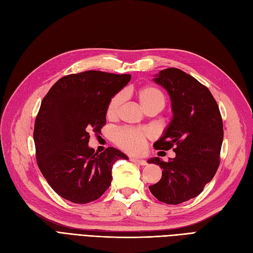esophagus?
Segmentation results:
<instances>
[{
  "label": "esophagus",
  "mask_w": 253,
  "mask_h": 253,
  "mask_svg": "<svg viewBox=\"0 0 253 253\" xmlns=\"http://www.w3.org/2000/svg\"><path fill=\"white\" fill-rule=\"evenodd\" d=\"M131 162L134 163V164H138V165H140V166H145V165H147V162H145L144 159H141V158L132 157V158H131Z\"/></svg>",
  "instance_id": "34e87169"
}]
</instances>
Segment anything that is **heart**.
I'll return each instance as SVG.
<instances>
[{
    "mask_svg": "<svg viewBox=\"0 0 253 253\" xmlns=\"http://www.w3.org/2000/svg\"><path fill=\"white\" fill-rule=\"evenodd\" d=\"M136 97L144 111L156 109L163 110L166 98L163 91L155 86H144L137 90ZM124 96L116 94L112 97L106 106V117L115 119L117 117ZM152 134L147 128H121L114 134V141L121 149L129 153H139L144 148Z\"/></svg>",
    "mask_w": 253,
    "mask_h": 253,
    "instance_id": "obj_1",
    "label": "heart"
}]
</instances>
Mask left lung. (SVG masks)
Instances as JSON below:
<instances>
[{"instance_id": "left-lung-1", "label": "left lung", "mask_w": 253, "mask_h": 253, "mask_svg": "<svg viewBox=\"0 0 253 253\" xmlns=\"http://www.w3.org/2000/svg\"><path fill=\"white\" fill-rule=\"evenodd\" d=\"M170 96L173 117L157 150L173 151L168 163L159 157L148 160L163 169L160 180L149 187L158 201L178 205L200 195L219 166L224 138L223 120L210 90L194 77L175 67L163 70L153 78Z\"/></svg>"}]
</instances>
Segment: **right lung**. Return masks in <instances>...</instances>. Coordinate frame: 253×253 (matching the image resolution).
Here are the masks:
<instances>
[{
    "label": "right lung",
    "instance_id": "right-lung-1",
    "mask_svg": "<svg viewBox=\"0 0 253 253\" xmlns=\"http://www.w3.org/2000/svg\"><path fill=\"white\" fill-rule=\"evenodd\" d=\"M131 80V75L87 71L58 80L43 98L35 122L37 163L51 189L64 200L87 204L112 182V168L128 159L108 148L95 153L89 133L106 124V106Z\"/></svg>",
    "mask_w": 253,
    "mask_h": 253
}]
</instances>
